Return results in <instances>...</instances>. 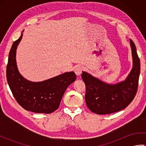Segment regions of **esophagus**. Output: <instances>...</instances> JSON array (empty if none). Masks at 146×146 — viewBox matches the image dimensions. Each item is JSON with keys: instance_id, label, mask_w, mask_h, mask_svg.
I'll list each match as a JSON object with an SVG mask.
<instances>
[{"instance_id": "obj_1", "label": "esophagus", "mask_w": 146, "mask_h": 146, "mask_svg": "<svg viewBox=\"0 0 146 146\" xmlns=\"http://www.w3.org/2000/svg\"><path fill=\"white\" fill-rule=\"evenodd\" d=\"M82 71H83V68L80 66H76L75 69V73L77 76H80V75H81Z\"/></svg>"}]
</instances>
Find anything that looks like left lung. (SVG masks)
<instances>
[{"label":"left lung","mask_w":146,"mask_h":146,"mask_svg":"<svg viewBox=\"0 0 146 146\" xmlns=\"http://www.w3.org/2000/svg\"><path fill=\"white\" fill-rule=\"evenodd\" d=\"M130 42L133 68L125 81L109 85L86 72L82 74L86 86V104L92 112L100 115L117 112L124 109L134 98L138 88L141 64L134 43L131 39Z\"/></svg>","instance_id":"8db88e82"}]
</instances>
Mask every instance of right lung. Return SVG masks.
Listing matches in <instances>:
<instances>
[{
	"label": "right lung",
	"instance_id": "1",
	"mask_svg": "<svg viewBox=\"0 0 146 146\" xmlns=\"http://www.w3.org/2000/svg\"><path fill=\"white\" fill-rule=\"evenodd\" d=\"M23 37L15 41L9 52L6 76L15 100L26 110L50 113L57 110L68 86L75 81V73H64L41 82H31L23 78L17 68L15 54Z\"/></svg>",
	"mask_w": 146,
	"mask_h": 146
}]
</instances>
